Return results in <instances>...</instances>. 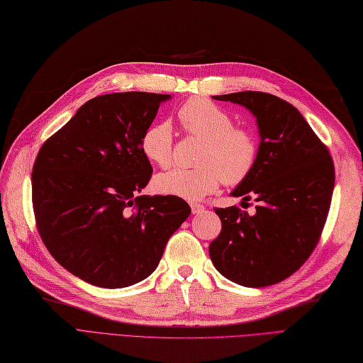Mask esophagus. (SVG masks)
I'll use <instances>...</instances> for the list:
<instances>
[{
	"instance_id": "1",
	"label": "esophagus",
	"mask_w": 363,
	"mask_h": 363,
	"mask_svg": "<svg viewBox=\"0 0 363 363\" xmlns=\"http://www.w3.org/2000/svg\"><path fill=\"white\" fill-rule=\"evenodd\" d=\"M191 211L193 214H202L205 211V206L201 203H191Z\"/></svg>"
}]
</instances>
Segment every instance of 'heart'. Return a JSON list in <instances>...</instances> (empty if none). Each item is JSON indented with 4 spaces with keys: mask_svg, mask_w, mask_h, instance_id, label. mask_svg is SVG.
Returning <instances> with one entry per match:
<instances>
[{
    "mask_svg": "<svg viewBox=\"0 0 363 363\" xmlns=\"http://www.w3.org/2000/svg\"><path fill=\"white\" fill-rule=\"evenodd\" d=\"M178 118L190 135L205 140L197 155V169H173L160 173L154 189L184 201H201L217 190L220 182L238 185L249 178L258 161L259 145L253 131L233 126L232 116L206 98H191L182 104ZM143 155L158 167L173 162L174 134L169 122L146 128L140 140Z\"/></svg>",
    "mask_w": 363,
    "mask_h": 363,
    "instance_id": "heart-1",
    "label": "heart"
}]
</instances>
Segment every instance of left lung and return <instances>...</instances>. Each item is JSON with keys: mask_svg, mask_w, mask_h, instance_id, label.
I'll use <instances>...</instances> for the list:
<instances>
[{"mask_svg": "<svg viewBox=\"0 0 363 363\" xmlns=\"http://www.w3.org/2000/svg\"><path fill=\"white\" fill-rule=\"evenodd\" d=\"M256 116L258 161L232 196L256 202L216 208L221 232L209 244L217 270L242 286L262 288L289 277L317 247L329 214L335 166L329 149L289 102L264 91L214 96Z\"/></svg>", "mask_w": 363, "mask_h": 363, "instance_id": "obj_1", "label": "left lung"}]
</instances>
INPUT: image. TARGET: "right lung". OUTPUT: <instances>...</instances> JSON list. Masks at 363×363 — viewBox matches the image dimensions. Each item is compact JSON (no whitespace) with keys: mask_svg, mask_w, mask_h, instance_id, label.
Here are the masks:
<instances>
[{"mask_svg":"<svg viewBox=\"0 0 363 363\" xmlns=\"http://www.w3.org/2000/svg\"><path fill=\"white\" fill-rule=\"evenodd\" d=\"M169 98L96 96L39 149L31 173L39 235L58 264L91 285L146 279L191 213L181 197L138 194L152 177L140 140Z\"/></svg>","mask_w":363,"mask_h":363,"instance_id":"obj_1","label":"right lung"}]
</instances>
